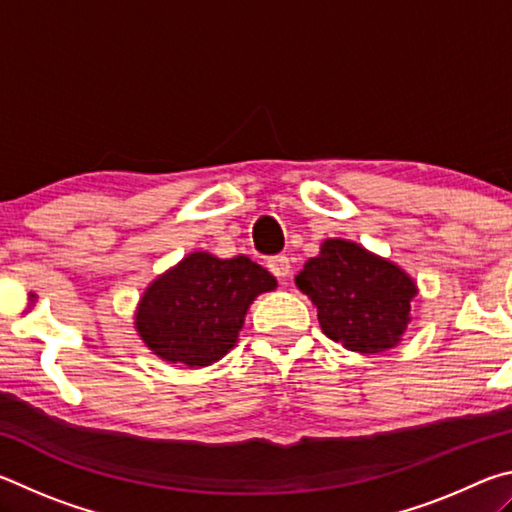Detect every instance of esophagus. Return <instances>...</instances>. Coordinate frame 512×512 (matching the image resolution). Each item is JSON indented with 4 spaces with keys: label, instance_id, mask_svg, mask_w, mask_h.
<instances>
[{
    "label": "esophagus",
    "instance_id": "esophagus-1",
    "mask_svg": "<svg viewBox=\"0 0 512 512\" xmlns=\"http://www.w3.org/2000/svg\"><path fill=\"white\" fill-rule=\"evenodd\" d=\"M268 271H271L277 280H287V277L291 275V262L287 255H277L273 257L271 262H268Z\"/></svg>",
    "mask_w": 512,
    "mask_h": 512
}]
</instances>
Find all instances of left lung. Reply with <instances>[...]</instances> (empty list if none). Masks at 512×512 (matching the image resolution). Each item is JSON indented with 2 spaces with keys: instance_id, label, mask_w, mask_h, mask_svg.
<instances>
[{
  "instance_id": "obj_1",
  "label": "left lung",
  "mask_w": 512,
  "mask_h": 512,
  "mask_svg": "<svg viewBox=\"0 0 512 512\" xmlns=\"http://www.w3.org/2000/svg\"><path fill=\"white\" fill-rule=\"evenodd\" d=\"M296 284L316 305L325 336L361 354L400 343L418 293L400 266L345 239H327Z\"/></svg>"
}]
</instances>
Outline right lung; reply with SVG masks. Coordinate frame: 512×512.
Returning a JSON list of instances; mask_svg holds the SVG:
<instances>
[{
	"mask_svg": "<svg viewBox=\"0 0 512 512\" xmlns=\"http://www.w3.org/2000/svg\"><path fill=\"white\" fill-rule=\"evenodd\" d=\"M275 287V277L244 255L192 253L146 289L135 327L164 361L210 366L237 343L250 302Z\"/></svg>",
	"mask_w": 512,
	"mask_h": 512,
	"instance_id": "right-lung-1",
	"label": "right lung"
}]
</instances>
